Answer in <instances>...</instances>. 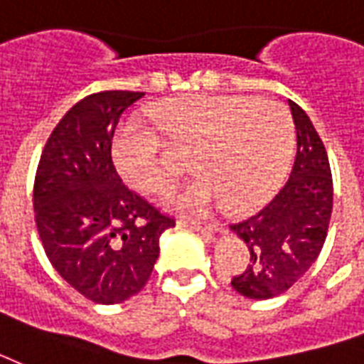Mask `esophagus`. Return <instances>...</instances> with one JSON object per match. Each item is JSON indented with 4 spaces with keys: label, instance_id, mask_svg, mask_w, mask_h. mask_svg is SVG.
Masks as SVG:
<instances>
[{
    "label": "esophagus",
    "instance_id": "34e87169",
    "mask_svg": "<svg viewBox=\"0 0 364 364\" xmlns=\"http://www.w3.org/2000/svg\"><path fill=\"white\" fill-rule=\"evenodd\" d=\"M180 225H184V227H190V229L198 230L201 232L203 237H211L215 230H217V225L215 223H208V221H193V219H180Z\"/></svg>",
    "mask_w": 364,
    "mask_h": 364
}]
</instances>
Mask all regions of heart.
Instances as JSON below:
<instances>
[{"mask_svg": "<svg viewBox=\"0 0 364 364\" xmlns=\"http://www.w3.org/2000/svg\"><path fill=\"white\" fill-rule=\"evenodd\" d=\"M155 129L127 120L114 135V161L135 190H166L180 168L168 163L166 145L190 151L200 176L166 196L184 211H201L215 200L229 211H246L267 200L287 172L294 124L283 105L240 95L168 98L151 108Z\"/></svg>", "mask_w": 364, "mask_h": 364, "instance_id": "obj_1", "label": "heart"}]
</instances>
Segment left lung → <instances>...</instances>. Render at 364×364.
Returning <instances> with one entry per match:
<instances>
[{
  "instance_id": "8db88e82",
  "label": "left lung",
  "mask_w": 364,
  "mask_h": 364,
  "mask_svg": "<svg viewBox=\"0 0 364 364\" xmlns=\"http://www.w3.org/2000/svg\"><path fill=\"white\" fill-rule=\"evenodd\" d=\"M296 127V156L289 180L258 213L232 223L230 230L248 246L250 264L232 277V289L248 299L283 294L320 256L333 208L330 161L316 127L289 100Z\"/></svg>"
}]
</instances>
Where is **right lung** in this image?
Instances as JSON below:
<instances>
[{
    "label": "right lung",
    "instance_id": "add662e5",
    "mask_svg": "<svg viewBox=\"0 0 364 364\" xmlns=\"http://www.w3.org/2000/svg\"><path fill=\"white\" fill-rule=\"evenodd\" d=\"M141 97L102 91L79 100L48 137L34 178V219L50 264L98 304H118L145 287L159 238L174 227L114 166V129Z\"/></svg>",
    "mask_w": 364,
    "mask_h": 364
}]
</instances>
